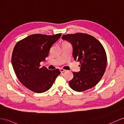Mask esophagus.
Returning <instances> with one entry per match:
<instances>
[{
    "instance_id": "obj_1",
    "label": "esophagus",
    "mask_w": 124,
    "mask_h": 124,
    "mask_svg": "<svg viewBox=\"0 0 124 124\" xmlns=\"http://www.w3.org/2000/svg\"><path fill=\"white\" fill-rule=\"evenodd\" d=\"M60 72H64L66 71V70H64V69H62V68L60 69Z\"/></svg>"
}]
</instances>
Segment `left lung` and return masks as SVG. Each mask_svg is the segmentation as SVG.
Masks as SVG:
<instances>
[{
  "label": "left lung",
  "mask_w": 124,
  "mask_h": 124,
  "mask_svg": "<svg viewBox=\"0 0 124 124\" xmlns=\"http://www.w3.org/2000/svg\"><path fill=\"white\" fill-rule=\"evenodd\" d=\"M62 39L72 44L73 57L81 64L80 71L73 72V78L69 82L70 86L81 92L95 86L106 68L107 56L102 44L86 33L63 35Z\"/></svg>",
  "instance_id": "8db88e82"
}]
</instances>
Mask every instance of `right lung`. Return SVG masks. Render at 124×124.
<instances>
[{
  "label": "right lung",
  "mask_w": 124,
  "mask_h": 124,
  "mask_svg": "<svg viewBox=\"0 0 124 124\" xmlns=\"http://www.w3.org/2000/svg\"><path fill=\"white\" fill-rule=\"evenodd\" d=\"M61 36V33L32 34L19 41L14 47L11 63L16 74L25 87L34 92L49 90L61 73L59 69L50 70L40 65Z\"/></svg>",
  "instance_id": "add662e5"
}]
</instances>
